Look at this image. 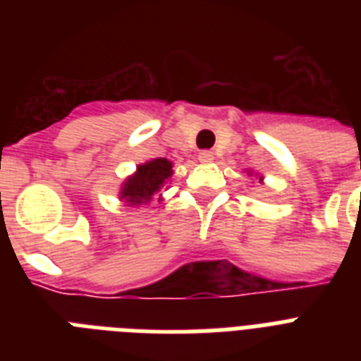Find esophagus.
Listing matches in <instances>:
<instances>
[{"instance_id":"esophagus-1","label":"esophagus","mask_w":361,"mask_h":361,"mask_svg":"<svg viewBox=\"0 0 361 361\" xmlns=\"http://www.w3.org/2000/svg\"><path fill=\"white\" fill-rule=\"evenodd\" d=\"M198 161L200 163H212L214 161V153L209 152V149H204V152L198 153Z\"/></svg>"}]
</instances>
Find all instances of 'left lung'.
Here are the masks:
<instances>
[{
	"label": "left lung",
	"instance_id": "1",
	"mask_svg": "<svg viewBox=\"0 0 361 361\" xmlns=\"http://www.w3.org/2000/svg\"><path fill=\"white\" fill-rule=\"evenodd\" d=\"M260 181H262V178H260Z\"/></svg>",
	"mask_w": 361,
	"mask_h": 361
}]
</instances>
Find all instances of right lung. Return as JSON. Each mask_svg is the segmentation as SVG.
I'll use <instances>...</instances> for the list:
<instances>
[{
    "instance_id": "1",
    "label": "right lung",
    "mask_w": 361,
    "mask_h": 361,
    "mask_svg": "<svg viewBox=\"0 0 361 361\" xmlns=\"http://www.w3.org/2000/svg\"><path fill=\"white\" fill-rule=\"evenodd\" d=\"M170 176H172V163L169 159H153L136 166V172L125 180L120 191V198L129 206L146 204L153 195L163 189Z\"/></svg>"
}]
</instances>
